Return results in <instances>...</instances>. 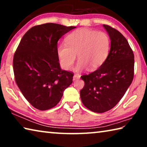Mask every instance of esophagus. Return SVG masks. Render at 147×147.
Instances as JSON below:
<instances>
[{"label": "esophagus", "mask_w": 147, "mask_h": 147, "mask_svg": "<svg viewBox=\"0 0 147 147\" xmlns=\"http://www.w3.org/2000/svg\"><path fill=\"white\" fill-rule=\"evenodd\" d=\"M80 78V76L79 74H74L73 76V81H76L77 80H78Z\"/></svg>", "instance_id": "1"}]
</instances>
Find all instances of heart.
I'll return each instance as SVG.
<instances>
[{
	"label": "heart",
	"instance_id": "heart-1",
	"mask_svg": "<svg viewBox=\"0 0 147 147\" xmlns=\"http://www.w3.org/2000/svg\"><path fill=\"white\" fill-rule=\"evenodd\" d=\"M65 43L57 48V54L62 67L70 69L76 58L78 61L74 71L81 72L86 68L94 70L102 64L109 55L111 40L104 32L80 28L71 32L66 37Z\"/></svg>",
	"mask_w": 147,
	"mask_h": 147
}]
</instances>
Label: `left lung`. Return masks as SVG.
I'll return each mask as SVG.
<instances>
[{"mask_svg":"<svg viewBox=\"0 0 147 147\" xmlns=\"http://www.w3.org/2000/svg\"><path fill=\"white\" fill-rule=\"evenodd\" d=\"M103 26L111 40L109 55L98 69L81 76L85 82L80 90L82 102L95 113L106 112L121 100L134 74V55L128 41L116 29Z\"/></svg>","mask_w":147,"mask_h":147,"instance_id":"1","label":"left lung"}]
</instances>
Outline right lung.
<instances>
[{
    "label": "right lung",
    "instance_id": "obj_1",
    "mask_svg": "<svg viewBox=\"0 0 147 147\" xmlns=\"http://www.w3.org/2000/svg\"><path fill=\"white\" fill-rule=\"evenodd\" d=\"M75 26L46 23L32 27L24 35L14 54L15 80L32 106L47 110L60 101L73 83V73L61 70L58 41Z\"/></svg>",
    "mask_w": 147,
    "mask_h": 147
}]
</instances>
